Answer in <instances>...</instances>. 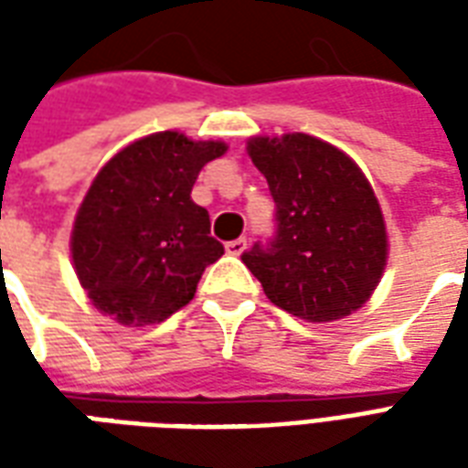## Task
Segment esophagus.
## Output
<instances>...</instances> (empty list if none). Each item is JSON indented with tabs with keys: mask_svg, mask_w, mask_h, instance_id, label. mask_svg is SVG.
Segmentation results:
<instances>
[{
	"mask_svg": "<svg viewBox=\"0 0 468 468\" xmlns=\"http://www.w3.org/2000/svg\"><path fill=\"white\" fill-rule=\"evenodd\" d=\"M245 238H235V240H230V243H225V250H228V255H240L245 250Z\"/></svg>",
	"mask_w": 468,
	"mask_h": 468,
	"instance_id": "1",
	"label": "esophagus"
}]
</instances>
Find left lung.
Returning a JSON list of instances; mask_svg holds the SVG:
<instances>
[{
	"mask_svg": "<svg viewBox=\"0 0 468 468\" xmlns=\"http://www.w3.org/2000/svg\"><path fill=\"white\" fill-rule=\"evenodd\" d=\"M245 144L278 207V238L243 253L248 271L271 303L308 324L356 314L388 263L386 220L368 177L314 134H253Z\"/></svg>",
	"mask_w": 468,
	"mask_h": 468,
	"instance_id": "left-lung-1",
	"label": "left lung"
}]
</instances>
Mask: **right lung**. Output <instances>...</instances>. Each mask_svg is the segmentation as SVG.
I'll return each mask as SVG.
<instances>
[{
    "instance_id": "obj_1",
    "label": "right lung",
    "mask_w": 468,
    "mask_h": 468,
    "mask_svg": "<svg viewBox=\"0 0 468 468\" xmlns=\"http://www.w3.org/2000/svg\"><path fill=\"white\" fill-rule=\"evenodd\" d=\"M225 153L223 140L163 130L100 167L69 235L77 281L100 314L137 328L163 324L193 301L223 245L190 193L197 173Z\"/></svg>"
}]
</instances>
